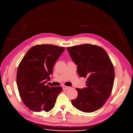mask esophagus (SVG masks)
Masks as SVG:
<instances>
[{"label": "esophagus", "instance_id": "1", "mask_svg": "<svg viewBox=\"0 0 133 133\" xmlns=\"http://www.w3.org/2000/svg\"><path fill=\"white\" fill-rule=\"evenodd\" d=\"M63 90H68L70 89V87L66 86V85H63Z\"/></svg>", "mask_w": 133, "mask_h": 133}]
</instances>
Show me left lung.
<instances>
[{
    "label": "left lung",
    "mask_w": 133,
    "mask_h": 133,
    "mask_svg": "<svg viewBox=\"0 0 133 133\" xmlns=\"http://www.w3.org/2000/svg\"><path fill=\"white\" fill-rule=\"evenodd\" d=\"M72 60L77 65L80 77L87 78L86 87L76 90L77 98L71 100L76 109L91 112L100 109L111 93L114 69L109 55L97 45L83 44L67 48Z\"/></svg>",
    "instance_id": "obj_1"
}]
</instances>
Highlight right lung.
<instances>
[{
  "instance_id": "obj_1",
  "label": "right lung",
  "mask_w": 133,
  "mask_h": 133,
  "mask_svg": "<svg viewBox=\"0 0 133 133\" xmlns=\"http://www.w3.org/2000/svg\"><path fill=\"white\" fill-rule=\"evenodd\" d=\"M64 49L51 44L35 45L19 63L16 75L18 90L24 104L32 111L48 112L55 106L62 87H49L46 83Z\"/></svg>"
}]
</instances>
